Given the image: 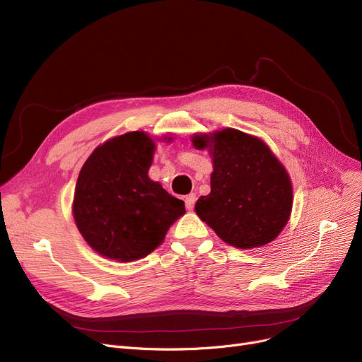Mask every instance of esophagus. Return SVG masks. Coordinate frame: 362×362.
<instances>
[{
	"instance_id": "obj_1",
	"label": "esophagus",
	"mask_w": 362,
	"mask_h": 362,
	"mask_svg": "<svg viewBox=\"0 0 362 362\" xmlns=\"http://www.w3.org/2000/svg\"><path fill=\"white\" fill-rule=\"evenodd\" d=\"M195 202H197V195L195 194H189V195L185 197V206H186L187 210H192L194 206H195Z\"/></svg>"
}]
</instances>
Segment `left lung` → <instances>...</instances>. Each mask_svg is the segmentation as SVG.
<instances>
[{
    "instance_id": "left-lung-1",
    "label": "left lung",
    "mask_w": 362,
    "mask_h": 362,
    "mask_svg": "<svg viewBox=\"0 0 362 362\" xmlns=\"http://www.w3.org/2000/svg\"><path fill=\"white\" fill-rule=\"evenodd\" d=\"M197 149H207L211 191L197 201L195 211L220 240L250 250L274 241L293 209L288 171L262 139L237 129L192 136Z\"/></svg>"
}]
</instances>
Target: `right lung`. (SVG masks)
I'll list each match as a JSON object with an SVG mask.
<instances>
[{
    "label": "right lung",
    "instance_id": "right-lung-1",
    "mask_svg": "<svg viewBox=\"0 0 362 362\" xmlns=\"http://www.w3.org/2000/svg\"><path fill=\"white\" fill-rule=\"evenodd\" d=\"M158 140L171 142L173 137ZM155 149L148 133L129 132L99 145L80 171L72 202L75 225L106 259L146 257L186 213L182 199L148 176Z\"/></svg>",
    "mask_w": 362,
    "mask_h": 362
}]
</instances>
